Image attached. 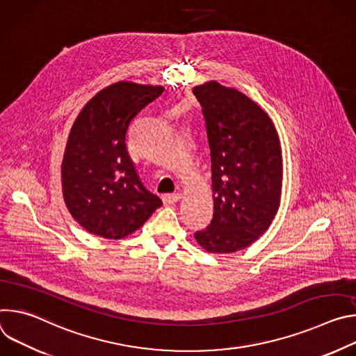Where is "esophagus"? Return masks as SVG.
I'll return each mask as SVG.
<instances>
[{"mask_svg":"<svg viewBox=\"0 0 356 356\" xmlns=\"http://www.w3.org/2000/svg\"><path fill=\"white\" fill-rule=\"evenodd\" d=\"M180 198H181L180 194H166V195L163 197V202H165L166 206H173V204H176V202H177Z\"/></svg>","mask_w":356,"mask_h":356,"instance_id":"esophagus-1","label":"esophagus"}]
</instances>
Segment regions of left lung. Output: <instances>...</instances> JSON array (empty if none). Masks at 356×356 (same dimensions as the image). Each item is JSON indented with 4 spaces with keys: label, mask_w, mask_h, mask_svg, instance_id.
Instances as JSON below:
<instances>
[{
    "label": "left lung",
    "mask_w": 356,
    "mask_h": 356,
    "mask_svg": "<svg viewBox=\"0 0 356 356\" xmlns=\"http://www.w3.org/2000/svg\"><path fill=\"white\" fill-rule=\"evenodd\" d=\"M211 150L214 214L197 242L229 253L255 242L275 218L282 191V150L269 115L235 88L210 81L193 88Z\"/></svg>",
    "instance_id": "obj_1"
}]
</instances>
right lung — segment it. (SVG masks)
<instances>
[{
  "label": "right lung",
  "instance_id": "right-lung-1",
  "mask_svg": "<svg viewBox=\"0 0 356 356\" xmlns=\"http://www.w3.org/2000/svg\"><path fill=\"white\" fill-rule=\"evenodd\" d=\"M165 91L120 81L94 95L79 114L62 163L66 206L88 232L124 238L143 225L162 200L143 186L127 140L134 118Z\"/></svg>",
  "mask_w": 356,
  "mask_h": 356
}]
</instances>
